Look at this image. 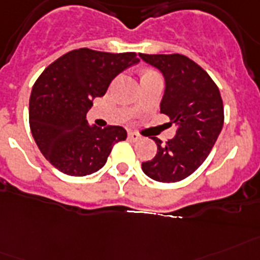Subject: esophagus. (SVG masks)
I'll return each mask as SVG.
<instances>
[{"instance_id":"esophagus-1","label":"esophagus","mask_w":260,"mask_h":260,"mask_svg":"<svg viewBox=\"0 0 260 260\" xmlns=\"http://www.w3.org/2000/svg\"><path fill=\"white\" fill-rule=\"evenodd\" d=\"M128 139H130V141H133V142H137V141H139V139H141V137H139L137 133L128 132Z\"/></svg>"}]
</instances>
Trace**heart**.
Segmentation results:
<instances>
[{"instance_id": "b5f03b06", "label": "heart", "mask_w": 260, "mask_h": 260, "mask_svg": "<svg viewBox=\"0 0 260 260\" xmlns=\"http://www.w3.org/2000/svg\"><path fill=\"white\" fill-rule=\"evenodd\" d=\"M149 73H154V72H146L145 74H149ZM145 74H143V76H145Z\"/></svg>"}]
</instances>
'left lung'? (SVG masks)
Here are the masks:
<instances>
[{
    "label": "left lung",
    "instance_id": "1",
    "mask_svg": "<svg viewBox=\"0 0 260 260\" xmlns=\"http://www.w3.org/2000/svg\"><path fill=\"white\" fill-rule=\"evenodd\" d=\"M165 78L160 113L177 126L166 145L155 137L156 155L143 162V173L171 183L191 175L209 156L224 121L219 89L198 63L182 54H139Z\"/></svg>",
    "mask_w": 260,
    "mask_h": 260
}]
</instances>
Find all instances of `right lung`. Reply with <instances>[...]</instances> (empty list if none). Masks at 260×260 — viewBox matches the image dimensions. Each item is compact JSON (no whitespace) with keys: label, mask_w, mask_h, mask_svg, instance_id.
<instances>
[{"label":"right lung","mask_w":260,"mask_h":260,"mask_svg":"<svg viewBox=\"0 0 260 260\" xmlns=\"http://www.w3.org/2000/svg\"><path fill=\"white\" fill-rule=\"evenodd\" d=\"M135 53L77 49L45 69L29 101V123L38 149L53 166L85 177L105 166L113 146L125 141L121 126H90L86 113L115 77L138 63Z\"/></svg>","instance_id":"add662e5"}]
</instances>
